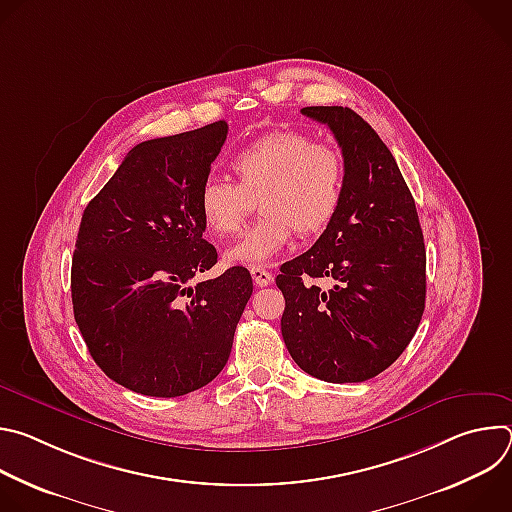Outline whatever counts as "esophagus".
<instances>
[{
	"label": "esophagus",
	"instance_id": "1",
	"mask_svg": "<svg viewBox=\"0 0 512 512\" xmlns=\"http://www.w3.org/2000/svg\"><path fill=\"white\" fill-rule=\"evenodd\" d=\"M251 275L257 287H265L269 283H273V275L265 269V267H251Z\"/></svg>",
	"mask_w": 512,
	"mask_h": 512
}]
</instances>
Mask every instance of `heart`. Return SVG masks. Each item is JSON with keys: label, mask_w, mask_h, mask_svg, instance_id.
<instances>
[{"label": "heart", "mask_w": 512, "mask_h": 512, "mask_svg": "<svg viewBox=\"0 0 512 512\" xmlns=\"http://www.w3.org/2000/svg\"><path fill=\"white\" fill-rule=\"evenodd\" d=\"M231 170L237 184L210 176L196 196L200 221L214 237L233 235L259 198L263 218L227 249L229 263L261 267L291 243L296 231L318 235L340 210L344 156L304 131L277 129L255 139L233 156Z\"/></svg>", "instance_id": "b5f03b06"}]
</instances>
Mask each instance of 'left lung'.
<instances>
[{"label":"left lung","instance_id":"1","mask_svg":"<svg viewBox=\"0 0 512 512\" xmlns=\"http://www.w3.org/2000/svg\"><path fill=\"white\" fill-rule=\"evenodd\" d=\"M302 113L330 127L346 178L334 221L275 279L285 298L281 334L308 375L362 383L391 367L421 322L423 233L399 166L367 121L348 107ZM322 276L335 283L330 290L305 283Z\"/></svg>","mask_w":512,"mask_h":512}]
</instances>
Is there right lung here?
<instances>
[{"instance_id":"add662e5","label":"right lung","mask_w":512,"mask_h":512,"mask_svg":"<svg viewBox=\"0 0 512 512\" xmlns=\"http://www.w3.org/2000/svg\"><path fill=\"white\" fill-rule=\"evenodd\" d=\"M227 121L141 141L83 212L70 291L97 367L148 397H180L225 369L253 294L245 267L190 281L218 255L202 239L198 188Z\"/></svg>"}]
</instances>
